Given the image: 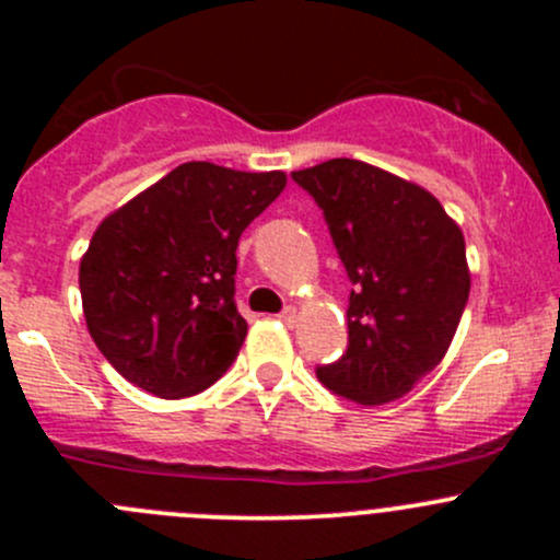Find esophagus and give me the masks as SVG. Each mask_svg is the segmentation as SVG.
I'll list each match as a JSON object with an SVG mask.
<instances>
[{
    "instance_id": "obj_1",
    "label": "esophagus",
    "mask_w": 560,
    "mask_h": 560,
    "mask_svg": "<svg viewBox=\"0 0 560 560\" xmlns=\"http://www.w3.org/2000/svg\"><path fill=\"white\" fill-rule=\"evenodd\" d=\"M279 319H281V322H287V325H292V322L298 319V312H295V308H292V306H287L284 312L279 314Z\"/></svg>"
}]
</instances>
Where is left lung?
<instances>
[{"mask_svg":"<svg viewBox=\"0 0 560 560\" xmlns=\"http://www.w3.org/2000/svg\"><path fill=\"white\" fill-rule=\"evenodd\" d=\"M292 178L325 213L352 281L349 347L316 376L354 404L400 398L442 363L466 308L460 228L431 191L369 162L327 160Z\"/></svg>","mask_w":560,"mask_h":560,"instance_id":"1","label":"left lung"}]
</instances>
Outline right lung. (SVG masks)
Instances as JSON below:
<instances>
[{
    "instance_id": "obj_1",
    "label": "right lung",
    "mask_w": 560,
    "mask_h": 560,
    "mask_svg": "<svg viewBox=\"0 0 560 560\" xmlns=\"http://www.w3.org/2000/svg\"><path fill=\"white\" fill-rule=\"evenodd\" d=\"M284 186L281 171L186 162L103 219L78 281L89 332L124 380L186 398L230 369L246 338L235 248Z\"/></svg>"
}]
</instances>
